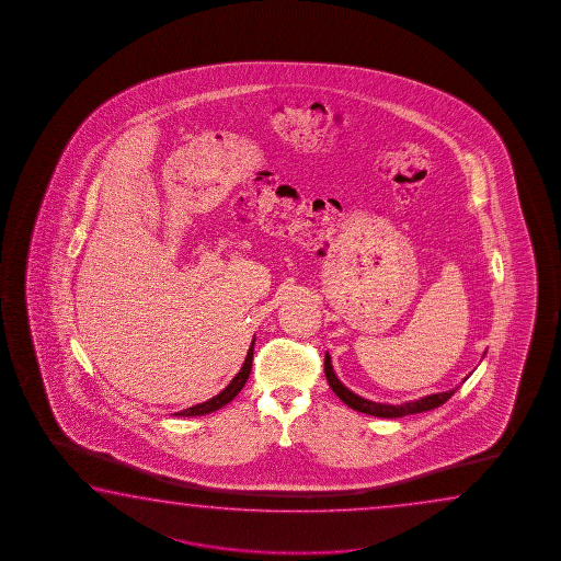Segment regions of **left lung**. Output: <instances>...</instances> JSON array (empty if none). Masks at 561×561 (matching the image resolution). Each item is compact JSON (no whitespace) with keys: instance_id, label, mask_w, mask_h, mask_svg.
<instances>
[{"instance_id":"1","label":"left lung","mask_w":561,"mask_h":561,"mask_svg":"<svg viewBox=\"0 0 561 561\" xmlns=\"http://www.w3.org/2000/svg\"><path fill=\"white\" fill-rule=\"evenodd\" d=\"M323 370H325V379L330 382L333 392L343 400L350 409L369 414V416H377V419H402L409 414H419V412H426V410L437 409L442 407L447 399H451V394L457 389L446 390V392H436V394H427L424 399L412 400V402H404V404H382V402H373V400L363 399L359 394H355L352 390L343 385L342 380L337 379L335 370L332 367V357L325 353V362H323Z\"/></svg>"}]
</instances>
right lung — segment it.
Segmentation results:
<instances>
[{
	"instance_id": "right-lung-1",
	"label": "right lung",
	"mask_w": 561,
	"mask_h": 561,
	"mask_svg": "<svg viewBox=\"0 0 561 561\" xmlns=\"http://www.w3.org/2000/svg\"><path fill=\"white\" fill-rule=\"evenodd\" d=\"M253 345H255V340H253L251 347H249L248 357H245L243 367L239 369L238 375L233 377V380L229 382L226 389L221 390L219 394H216L214 399L206 400V402H202V404H196V407H192V409L182 410V412H174V416H204V414H209V412H214V410L226 407L228 402L236 399L239 394V390L245 387L249 375H251V367H253Z\"/></svg>"
}]
</instances>
